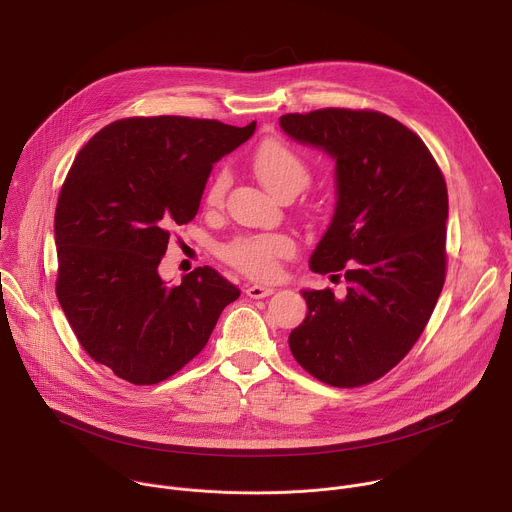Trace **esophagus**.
<instances>
[{
	"label": "esophagus",
	"instance_id": "esophagus-1",
	"mask_svg": "<svg viewBox=\"0 0 512 512\" xmlns=\"http://www.w3.org/2000/svg\"><path fill=\"white\" fill-rule=\"evenodd\" d=\"M273 287H267V285H249L247 287V296L251 298V300H263V298H267V296H271L273 294Z\"/></svg>",
	"mask_w": 512,
	"mask_h": 512
}]
</instances>
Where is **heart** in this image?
Here are the masks:
<instances>
[{
  "label": "heart",
  "instance_id": "heart-1",
  "mask_svg": "<svg viewBox=\"0 0 512 512\" xmlns=\"http://www.w3.org/2000/svg\"><path fill=\"white\" fill-rule=\"evenodd\" d=\"M251 168L263 188L275 198L283 192H300L310 182L306 162L281 141H265L251 158ZM229 188V174L218 172L206 192V202L218 206ZM296 251V243L287 235H249L231 241L223 257L255 279H273L279 273V261Z\"/></svg>",
  "mask_w": 512,
  "mask_h": 512
}]
</instances>
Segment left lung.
<instances>
[{
    "label": "left lung",
    "mask_w": 512,
    "mask_h": 512,
    "mask_svg": "<svg viewBox=\"0 0 512 512\" xmlns=\"http://www.w3.org/2000/svg\"><path fill=\"white\" fill-rule=\"evenodd\" d=\"M279 127L334 162V214L310 269L348 281L344 298L302 289L291 354L326 385H367L411 350L442 294L446 180L425 143L377 111L289 113Z\"/></svg>",
    "instance_id": "8db88e82"
}]
</instances>
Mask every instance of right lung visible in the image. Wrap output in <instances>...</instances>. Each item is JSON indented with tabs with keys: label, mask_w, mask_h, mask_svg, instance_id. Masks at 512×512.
<instances>
[{
	"label": "right lung",
	"mask_w": 512,
	"mask_h": 512,
	"mask_svg": "<svg viewBox=\"0 0 512 512\" xmlns=\"http://www.w3.org/2000/svg\"><path fill=\"white\" fill-rule=\"evenodd\" d=\"M212 119L131 117L79 152L54 214L56 296L89 356L133 385H156L208 342L241 289L210 267L168 285L170 231L198 212L212 166L255 133Z\"/></svg>",
	"instance_id": "obj_1"
}]
</instances>
